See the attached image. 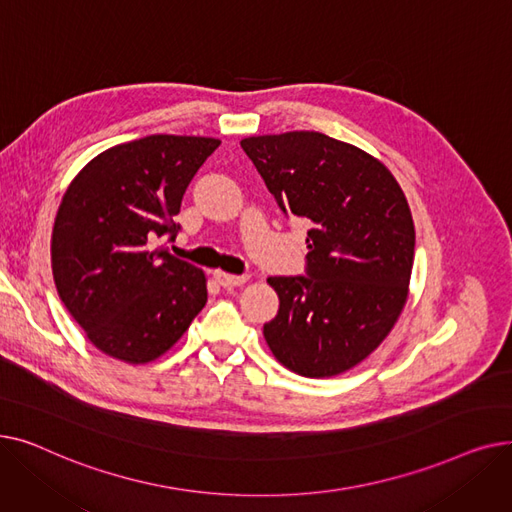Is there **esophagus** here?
Segmentation results:
<instances>
[{
	"instance_id": "1",
	"label": "esophagus",
	"mask_w": 512,
	"mask_h": 512,
	"mask_svg": "<svg viewBox=\"0 0 512 512\" xmlns=\"http://www.w3.org/2000/svg\"><path fill=\"white\" fill-rule=\"evenodd\" d=\"M213 278L218 280V284L220 286H224V288H232V286H242L245 284L247 280H249V276L247 274H242V276H234V274H226V272H213Z\"/></svg>"
}]
</instances>
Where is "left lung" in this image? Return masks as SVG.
Returning <instances> with one entry per match:
<instances>
[{
	"instance_id": "8db88e82",
	"label": "left lung",
	"mask_w": 512,
	"mask_h": 512,
	"mask_svg": "<svg viewBox=\"0 0 512 512\" xmlns=\"http://www.w3.org/2000/svg\"><path fill=\"white\" fill-rule=\"evenodd\" d=\"M240 147L284 211L309 224L307 276H272L278 315L267 346L290 371L330 378L388 336L407 303L415 226L390 170L355 145L297 130Z\"/></svg>"
}]
</instances>
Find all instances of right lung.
Returning a JSON list of instances; mask_svg holds the SVG:
<instances>
[{
	"label": "right lung",
	"instance_id": "right-lung-1",
	"mask_svg": "<svg viewBox=\"0 0 512 512\" xmlns=\"http://www.w3.org/2000/svg\"><path fill=\"white\" fill-rule=\"evenodd\" d=\"M218 147V139L149 134L99 153L70 182L53 224L51 270L101 353L149 363L205 307V274L155 240L176 238L186 186Z\"/></svg>",
	"mask_w": 512,
	"mask_h": 512
}]
</instances>
